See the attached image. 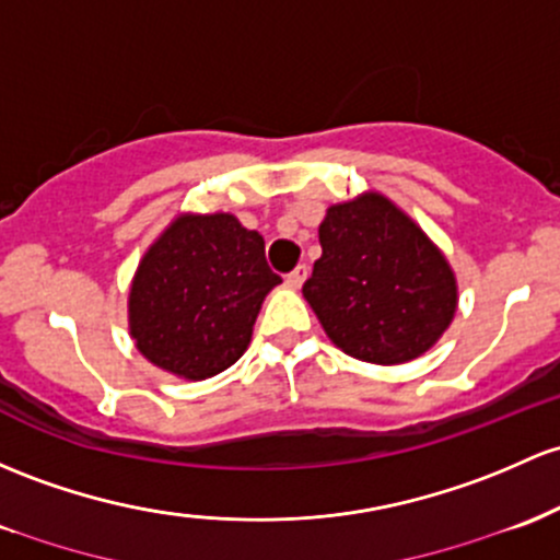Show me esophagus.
Segmentation results:
<instances>
[{
  "mask_svg": "<svg viewBox=\"0 0 560 560\" xmlns=\"http://www.w3.org/2000/svg\"><path fill=\"white\" fill-rule=\"evenodd\" d=\"M305 279H308V266H298L292 273H287V284L294 287V290H298V287H303Z\"/></svg>",
  "mask_w": 560,
  "mask_h": 560,
  "instance_id": "34e87169",
  "label": "esophagus"
}]
</instances>
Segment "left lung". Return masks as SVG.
I'll list each match as a JSON object with an SVG mask.
<instances>
[{"instance_id":"1","label":"left lung","mask_w":560,"mask_h":560,"mask_svg":"<svg viewBox=\"0 0 560 560\" xmlns=\"http://www.w3.org/2000/svg\"><path fill=\"white\" fill-rule=\"evenodd\" d=\"M322 257L305 300L337 348L370 364H404L435 346L457 311L441 249L383 194L335 205L318 225Z\"/></svg>"}]
</instances>
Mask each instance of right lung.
<instances>
[{
    "label": "right lung",
    "instance_id": "add662e5",
    "mask_svg": "<svg viewBox=\"0 0 560 560\" xmlns=\"http://www.w3.org/2000/svg\"><path fill=\"white\" fill-rule=\"evenodd\" d=\"M281 284L266 242L229 212L180 214L140 260L130 335L159 370L207 380L242 359L262 300Z\"/></svg>",
    "mask_w": 560,
    "mask_h": 560
}]
</instances>
